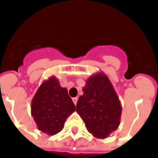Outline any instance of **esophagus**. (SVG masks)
<instances>
[{"mask_svg": "<svg viewBox=\"0 0 158 158\" xmlns=\"http://www.w3.org/2000/svg\"><path fill=\"white\" fill-rule=\"evenodd\" d=\"M73 101L74 105L76 106V105H77V102H78V98H77V97L73 98Z\"/></svg>", "mask_w": 158, "mask_h": 158, "instance_id": "esophagus-1", "label": "esophagus"}]
</instances>
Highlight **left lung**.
I'll return each instance as SVG.
<instances>
[{"mask_svg":"<svg viewBox=\"0 0 158 158\" xmlns=\"http://www.w3.org/2000/svg\"><path fill=\"white\" fill-rule=\"evenodd\" d=\"M76 110L87 131L97 138H108L120 124L121 103L112 84L104 73L92 75L83 87Z\"/></svg>","mask_w":158,"mask_h":158,"instance_id":"1","label":"left lung"}]
</instances>
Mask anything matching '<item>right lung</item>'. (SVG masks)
Returning a JSON list of instances; mask_svg holds the SVG:
<instances>
[{"instance_id": "right-lung-1", "label": "right lung", "mask_w": 158, "mask_h": 158, "mask_svg": "<svg viewBox=\"0 0 158 158\" xmlns=\"http://www.w3.org/2000/svg\"><path fill=\"white\" fill-rule=\"evenodd\" d=\"M75 110L67 89L52 76L38 88L31 103V114L39 131L55 135L64 128L66 118Z\"/></svg>"}]
</instances>
